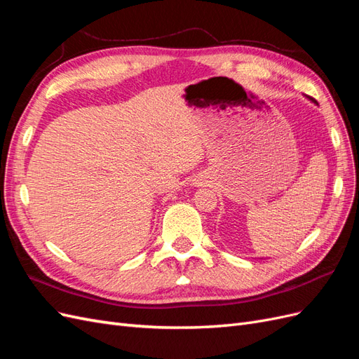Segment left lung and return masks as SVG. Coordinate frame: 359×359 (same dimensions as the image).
<instances>
[{
  "instance_id": "left-lung-1",
  "label": "left lung",
  "mask_w": 359,
  "mask_h": 359,
  "mask_svg": "<svg viewBox=\"0 0 359 359\" xmlns=\"http://www.w3.org/2000/svg\"><path fill=\"white\" fill-rule=\"evenodd\" d=\"M311 102H313V103H316V102H314V100H313V99H311Z\"/></svg>"
}]
</instances>
